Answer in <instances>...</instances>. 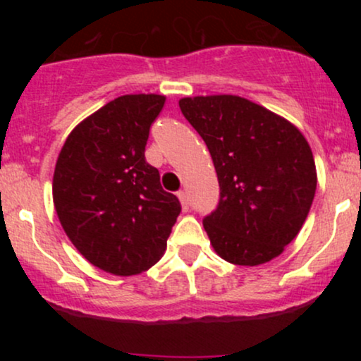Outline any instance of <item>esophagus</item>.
<instances>
[{"label":"esophagus","mask_w":361,"mask_h":361,"mask_svg":"<svg viewBox=\"0 0 361 361\" xmlns=\"http://www.w3.org/2000/svg\"><path fill=\"white\" fill-rule=\"evenodd\" d=\"M178 198H180V202H181V207H183V210H185V212H188V209H190L188 195H186V192H183V190H181V192H178Z\"/></svg>","instance_id":"1"}]
</instances>
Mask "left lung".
Wrapping results in <instances>:
<instances>
[{
	"label": "left lung",
	"mask_w": 361,
	"mask_h": 361,
	"mask_svg": "<svg viewBox=\"0 0 361 361\" xmlns=\"http://www.w3.org/2000/svg\"><path fill=\"white\" fill-rule=\"evenodd\" d=\"M181 114L212 156L221 198L204 219L222 259L256 267L281 255L307 219L317 175L302 132L234 94L181 98Z\"/></svg>",
	"instance_id": "8db88e82"
}]
</instances>
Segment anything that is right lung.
Segmentation results:
<instances>
[{
	"label": "right lung",
	"instance_id": "1",
	"mask_svg": "<svg viewBox=\"0 0 361 361\" xmlns=\"http://www.w3.org/2000/svg\"><path fill=\"white\" fill-rule=\"evenodd\" d=\"M164 100L115 98L73 128L57 157L52 197L62 229L91 264L111 275L156 264L181 212L144 156Z\"/></svg>",
	"mask_w": 361,
	"mask_h": 361
}]
</instances>
